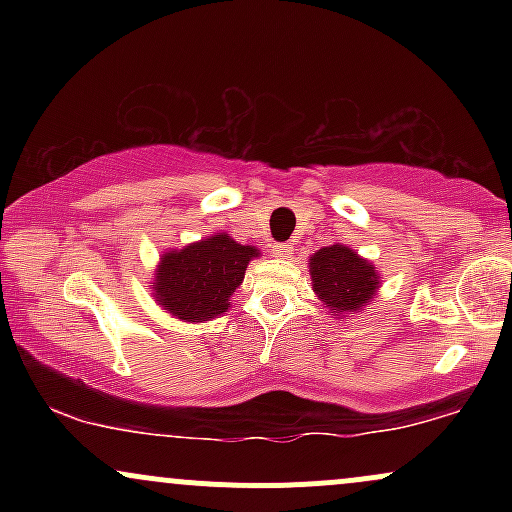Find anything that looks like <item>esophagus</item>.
Segmentation results:
<instances>
[{"instance_id": "34e87169", "label": "esophagus", "mask_w": 512, "mask_h": 512, "mask_svg": "<svg viewBox=\"0 0 512 512\" xmlns=\"http://www.w3.org/2000/svg\"><path fill=\"white\" fill-rule=\"evenodd\" d=\"M272 255L279 257V260H286V257L293 255V245L289 243H276L272 248Z\"/></svg>"}]
</instances>
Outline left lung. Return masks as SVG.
I'll use <instances>...</instances> for the list:
<instances>
[{"label":"left lung","instance_id":"left-lung-1","mask_svg":"<svg viewBox=\"0 0 512 512\" xmlns=\"http://www.w3.org/2000/svg\"><path fill=\"white\" fill-rule=\"evenodd\" d=\"M308 267L317 298L337 315L361 313L378 293V269L346 245L317 250Z\"/></svg>","mask_w":512,"mask_h":512}]
</instances>
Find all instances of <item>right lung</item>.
Masks as SVG:
<instances>
[{
	"label": "right lung",
	"mask_w": 512,
	"mask_h": 512,
	"mask_svg": "<svg viewBox=\"0 0 512 512\" xmlns=\"http://www.w3.org/2000/svg\"><path fill=\"white\" fill-rule=\"evenodd\" d=\"M252 257H260V250L236 243L228 233L168 250L156 269V301L185 322L223 315L231 308L228 298L243 284Z\"/></svg>",
	"instance_id": "right-lung-1"
}]
</instances>
